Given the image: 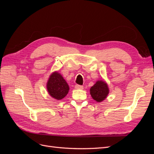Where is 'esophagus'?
Wrapping results in <instances>:
<instances>
[{
  "label": "esophagus",
  "instance_id": "obj_1",
  "mask_svg": "<svg viewBox=\"0 0 154 154\" xmlns=\"http://www.w3.org/2000/svg\"><path fill=\"white\" fill-rule=\"evenodd\" d=\"M75 88L76 89H83V87L82 85H75Z\"/></svg>",
  "mask_w": 154,
  "mask_h": 154
}]
</instances>
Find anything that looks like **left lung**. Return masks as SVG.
Instances as JSON below:
<instances>
[{
	"label": "left lung",
	"mask_w": 154,
	"mask_h": 154,
	"mask_svg": "<svg viewBox=\"0 0 154 154\" xmlns=\"http://www.w3.org/2000/svg\"><path fill=\"white\" fill-rule=\"evenodd\" d=\"M90 94L96 101L101 103L104 101L109 94V88L104 80H97L90 88Z\"/></svg>",
	"instance_id": "8db88e82"
}]
</instances>
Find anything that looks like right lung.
Returning <instances> with one entry per match:
<instances>
[{"label":"right lung","instance_id":"1","mask_svg":"<svg viewBox=\"0 0 154 154\" xmlns=\"http://www.w3.org/2000/svg\"><path fill=\"white\" fill-rule=\"evenodd\" d=\"M50 96L54 100H61L66 96L69 91V86L67 82L58 71L51 74L46 85Z\"/></svg>","mask_w":154,"mask_h":154}]
</instances>
